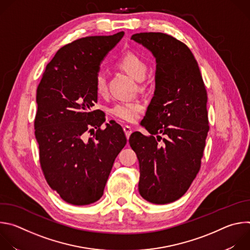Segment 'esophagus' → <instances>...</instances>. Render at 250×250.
Wrapping results in <instances>:
<instances>
[{
    "label": "esophagus",
    "mask_w": 250,
    "mask_h": 250,
    "mask_svg": "<svg viewBox=\"0 0 250 250\" xmlns=\"http://www.w3.org/2000/svg\"><path fill=\"white\" fill-rule=\"evenodd\" d=\"M124 131H125V133L126 138H128V137L130 136L131 132H132V128H131L129 125H125V126H124Z\"/></svg>",
    "instance_id": "34e87169"
}]
</instances>
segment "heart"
<instances>
[{
  "instance_id": "b5f03b06",
  "label": "heart",
  "mask_w": 250,
  "mask_h": 250,
  "mask_svg": "<svg viewBox=\"0 0 250 250\" xmlns=\"http://www.w3.org/2000/svg\"><path fill=\"white\" fill-rule=\"evenodd\" d=\"M118 67L138 82L145 80L147 73L146 62L134 53L125 54L118 61ZM95 89L100 96H104L106 93V79L103 72H99L96 75ZM141 110L142 104L139 102L120 103L113 106L112 114L121 121L133 123L139 118Z\"/></svg>"
}]
</instances>
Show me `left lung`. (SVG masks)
<instances>
[{
    "instance_id": "8db88e82",
    "label": "left lung",
    "mask_w": 250,
    "mask_h": 250,
    "mask_svg": "<svg viewBox=\"0 0 250 250\" xmlns=\"http://www.w3.org/2000/svg\"><path fill=\"white\" fill-rule=\"evenodd\" d=\"M131 40L156 60L154 95L141 121L151 135L135 131L128 140L139 162L138 191L152 204H169L187 192L200 170L209 128L207 91L186 44L162 32Z\"/></svg>"
}]
</instances>
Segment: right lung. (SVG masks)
<instances>
[{
    "instance_id": "obj_1",
    "label": "right lung",
    "mask_w": 250,
    "mask_h": 250,
    "mask_svg": "<svg viewBox=\"0 0 250 250\" xmlns=\"http://www.w3.org/2000/svg\"><path fill=\"white\" fill-rule=\"evenodd\" d=\"M124 34L87 37L64 45L46 65L37 90L34 133L42 169L50 188L71 205L101 199L115 159L126 145L122 126L105 124L102 129L104 115L93 109L100 65ZM91 131L93 136L88 138Z\"/></svg>"
}]
</instances>
